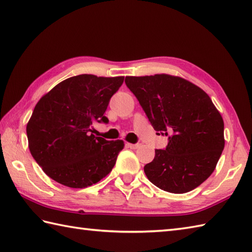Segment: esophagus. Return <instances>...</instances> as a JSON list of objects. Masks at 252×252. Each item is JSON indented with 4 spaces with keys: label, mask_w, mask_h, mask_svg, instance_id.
Here are the masks:
<instances>
[{
    "label": "esophagus",
    "mask_w": 252,
    "mask_h": 252,
    "mask_svg": "<svg viewBox=\"0 0 252 252\" xmlns=\"http://www.w3.org/2000/svg\"><path fill=\"white\" fill-rule=\"evenodd\" d=\"M126 146L128 147V148H130V149H137V148H139V143H129V142H126Z\"/></svg>",
    "instance_id": "1"
}]
</instances>
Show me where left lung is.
<instances>
[{
  "mask_svg": "<svg viewBox=\"0 0 252 252\" xmlns=\"http://www.w3.org/2000/svg\"><path fill=\"white\" fill-rule=\"evenodd\" d=\"M125 83L153 128L168 136L167 147L156 150L143 168L149 181L172 193L200 186L217 167L225 146L222 115L210 96L190 81L167 74L127 76Z\"/></svg>",
  "mask_w": 252,
  "mask_h": 252,
  "instance_id": "8db88e82",
  "label": "left lung"
}]
</instances>
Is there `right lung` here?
Segmentation results:
<instances>
[{
    "mask_svg": "<svg viewBox=\"0 0 252 252\" xmlns=\"http://www.w3.org/2000/svg\"><path fill=\"white\" fill-rule=\"evenodd\" d=\"M124 77L78 75L56 85L35 104L27 124L30 153L49 177L70 188L100 182L114 167L123 140L94 135Z\"/></svg>",
    "mask_w": 252,
    "mask_h": 252,
    "instance_id": "right-lung-1",
    "label": "right lung"
}]
</instances>
